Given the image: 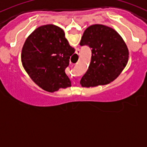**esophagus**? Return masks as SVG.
I'll list each match as a JSON object with an SVG mask.
<instances>
[{"label":"esophagus","instance_id":"1","mask_svg":"<svg viewBox=\"0 0 147 147\" xmlns=\"http://www.w3.org/2000/svg\"><path fill=\"white\" fill-rule=\"evenodd\" d=\"M76 54H77L78 55H80V50L76 51Z\"/></svg>","mask_w":147,"mask_h":147}]
</instances>
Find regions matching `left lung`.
<instances>
[{"label":"left lung","instance_id":"8db88e82","mask_svg":"<svg viewBox=\"0 0 147 147\" xmlns=\"http://www.w3.org/2000/svg\"><path fill=\"white\" fill-rule=\"evenodd\" d=\"M91 48V60L80 81L83 88L107 85L120 75L129 59V51L120 34L110 27L95 24L87 28L80 42Z\"/></svg>","mask_w":147,"mask_h":147}]
</instances>
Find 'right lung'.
<instances>
[{
    "label": "right lung",
    "mask_w": 147,
    "mask_h": 147,
    "mask_svg": "<svg viewBox=\"0 0 147 147\" xmlns=\"http://www.w3.org/2000/svg\"><path fill=\"white\" fill-rule=\"evenodd\" d=\"M74 51L62 28L52 24L41 26L24 42L22 65L36 85L52 93L71 86L65 70Z\"/></svg>",
    "instance_id": "1"
}]
</instances>
